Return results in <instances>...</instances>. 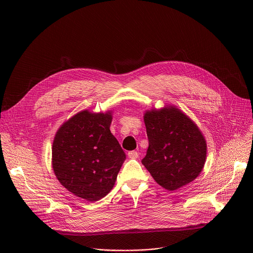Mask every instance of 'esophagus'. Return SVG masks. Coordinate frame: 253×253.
<instances>
[{"instance_id": "esophagus-1", "label": "esophagus", "mask_w": 253, "mask_h": 253, "mask_svg": "<svg viewBox=\"0 0 253 253\" xmlns=\"http://www.w3.org/2000/svg\"><path fill=\"white\" fill-rule=\"evenodd\" d=\"M138 156H139V154H138V152L135 151V150L128 152V157L131 158V159H136V158H138Z\"/></svg>"}]
</instances>
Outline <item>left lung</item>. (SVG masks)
Returning a JSON list of instances; mask_svg holds the SVG:
<instances>
[{
	"mask_svg": "<svg viewBox=\"0 0 253 253\" xmlns=\"http://www.w3.org/2000/svg\"><path fill=\"white\" fill-rule=\"evenodd\" d=\"M143 117L149 146L142 164L169 191L192 182L201 173L207 154L198 126L173 105L146 110Z\"/></svg>",
	"mask_w": 253,
	"mask_h": 253,
	"instance_id": "8db88e82",
	"label": "left lung"
}]
</instances>
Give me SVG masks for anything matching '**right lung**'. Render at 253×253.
Listing matches in <instances>:
<instances>
[{
    "mask_svg": "<svg viewBox=\"0 0 253 253\" xmlns=\"http://www.w3.org/2000/svg\"><path fill=\"white\" fill-rule=\"evenodd\" d=\"M111 122V110H83L60 126L53 141L52 167L59 182L90 202L112 190L126 158Z\"/></svg>",
    "mask_w": 253,
    "mask_h": 253,
    "instance_id": "obj_1",
    "label": "right lung"
}]
</instances>
